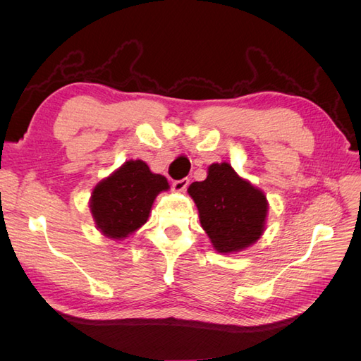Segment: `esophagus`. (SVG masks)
Returning <instances> with one entry per match:
<instances>
[{
    "mask_svg": "<svg viewBox=\"0 0 361 361\" xmlns=\"http://www.w3.org/2000/svg\"><path fill=\"white\" fill-rule=\"evenodd\" d=\"M188 185H190V179H180V180H174L173 182V191H176V192H183L185 190L188 188Z\"/></svg>",
    "mask_w": 361,
    "mask_h": 361,
    "instance_id": "34e87169",
    "label": "esophagus"
}]
</instances>
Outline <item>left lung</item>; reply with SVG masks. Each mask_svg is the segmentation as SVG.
<instances>
[{"mask_svg":"<svg viewBox=\"0 0 361 361\" xmlns=\"http://www.w3.org/2000/svg\"><path fill=\"white\" fill-rule=\"evenodd\" d=\"M188 194L218 253H238L264 235L269 207L267 195L239 176L228 162L211 164L206 179L192 182Z\"/></svg>","mask_w":361,"mask_h":361,"instance_id":"left-lung-1","label":"left lung"}]
</instances>
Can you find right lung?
Instances as JSON below:
<instances>
[{
  "label": "right lung",
  "mask_w": 361,
  "mask_h": 361,
  "mask_svg": "<svg viewBox=\"0 0 361 361\" xmlns=\"http://www.w3.org/2000/svg\"><path fill=\"white\" fill-rule=\"evenodd\" d=\"M170 185L141 159H129L92 191L90 212L96 228L113 241H123L147 220L157 195Z\"/></svg>",
  "instance_id": "right-lung-1"
}]
</instances>
